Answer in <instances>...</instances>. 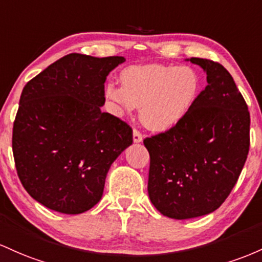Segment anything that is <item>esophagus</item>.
<instances>
[{
    "label": "esophagus",
    "instance_id": "obj_1",
    "mask_svg": "<svg viewBox=\"0 0 262 262\" xmlns=\"http://www.w3.org/2000/svg\"><path fill=\"white\" fill-rule=\"evenodd\" d=\"M142 134L137 130V128H134V142H141L142 141Z\"/></svg>",
    "mask_w": 262,
    "mask_h": 262
}]
</instances>
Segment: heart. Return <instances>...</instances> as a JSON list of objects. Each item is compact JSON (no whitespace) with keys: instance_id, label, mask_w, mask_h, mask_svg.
<instances>
[{"instance_id":"b5f03b06","label":"heart","mask_w":262,"mask_h":262,"mask_svg":"<svg viewBox=\"0 0 262 262\" xmlns=\"http://www.w3.org/2000/svg\"><path fill=\"white\" fill-rule=\"evenodd\" d=\"M120 80L121 85L111 83L105 88L116 113L130 114L141 106V121L155 131H167L186 119L202 92L201 76L186 66L128 67Z\"/></svg>"}]
</instances>
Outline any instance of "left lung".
Wrapping results in <instances>:
<instances>
[{
	"mask_svg": "<svg viewBox=\"0 0 262 262\" xmlns=\"http://www.w3.org/2000/svg\"><path fill=\"white\" fill-rule=\"evenodd\" d=\"M208 85L178 125L143 140L149 154L148 195L172 219L216 210L233 190L250 147V113L233 76L218 61L190 58Z\"/></svg>",
	"mask_w": 262,
	"mask_h": 262,
	"instance_id": "left-lung-1",
	"label": "left lung"
}]
</instances>
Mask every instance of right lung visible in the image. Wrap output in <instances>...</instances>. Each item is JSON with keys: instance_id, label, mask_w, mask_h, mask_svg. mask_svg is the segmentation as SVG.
<instances>
[{"instance_id": "add662e5", "label": "right lung", "mask_w": 262, "mask_h": 262, "mask_svg": "<svg viewBox=\"0 0 262 262\" xmlns=\"http://www.w3.org/2000/svg\"><path fill=\"white\" fill-rule=\"evenodd\" d=\"M123 61L72 53L23 88L13 122L14 164L22 186L44 207L64 214L92 209L110 166L132 143L130 125L100 110L106 76Z\"/></svg>"}]
</instances>
